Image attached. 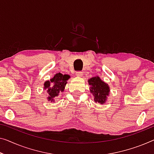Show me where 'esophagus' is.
I'll return each mask as SVG.
<instances>
[{
    "label": "esophagus",
    "instance_id": "esophagus-1",
    "mask_svg": "<svg viewBox=\"0 0 154 154\" xmlns=\"http://www.w3.org/2000/svg\"><path fill=\"white\" fill-rule=\"evenodd\" d=\"M82 75H83V72H76L77 77H82Z\"/></svg>",
    "mask_w": 154,
    "mask_h": 154
}]
</instances>
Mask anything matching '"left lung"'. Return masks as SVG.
Returning a JSON list of instances; mask_svg holds the SVG:
<instances>
[{
    "label": "left lung",
    "instance_id": "1",
    "mask_svg": "<svg viewBox=\"0 0 154 154\" xmlns=\"http://www.w3.org/2000/svg\"><path fill=\"white\" fill-rule=\"evenodd\" d=\"M88 82L91 86L90 92L94 97V101L100 104H104L110 94L109 84L102 81L98 76L91 77L88 80Z\"/></svg>",
    "mask_w": 154,
    "mask_h": 154
}]
</instances>
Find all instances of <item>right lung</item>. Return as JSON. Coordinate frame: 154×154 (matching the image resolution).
<instances>
[{"mask_svg": "<svg viewBox=\"0 0 154 154\" xmlns=\"http://www.w3.org/2000/svg\"><path fill=\"white\" fill-rule=\"evenodd\" d=\"M69 78L70 76L68 75H63L59 72L54 75L50 80H47L44 82L43 89L47 92L48 101L54 103V98L58 97L59 94L64 91Z\"/></svg>", "mask_w": 154, "mask_h": 154, "instance_id": "1", "label": "right lung"}]
</instances>
